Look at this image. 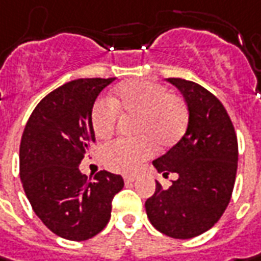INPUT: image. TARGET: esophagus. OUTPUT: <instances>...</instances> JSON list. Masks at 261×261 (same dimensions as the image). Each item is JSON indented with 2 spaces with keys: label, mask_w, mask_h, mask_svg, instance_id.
<instances>
[{
  "label": "esophagus",
  "mask_w": 261,
  "mask_h": 261,
  "mask_svg": "<svg viewBox=\"0 0 261 261\" xmlns=\"http://www.w3.org/2000/svg\"><path fill=\"white\" fill-rule=\"evenodd\" d=\"M137 180V176L136 175H125L124 176V182L125 184H133V182H136Z\"/></svg>",
  "instance_id": "1"
}]
</instances>
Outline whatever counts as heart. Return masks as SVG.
<instances>
[{
    "mask_svg": "<svg viewBox=\"0 0 261 261\" xmlns=\"http://www.w3.org/2000/svg\"><path fill=\"white\" fill-rule=\"evenodd\" d=\"M117 113L136 117L134 140H117L101 151L103 165L115 172H133L150 159L156 146L170 148L184 137L189 122L188 105L182 96L169 94L166 86L150 81H127L117 86L110 102L98 101L91 124L98 139H110L117 127Z\"/></svg>",
    "mask_w": 261,
    "mask_h": 261,
    "instance_id": "b5f03b06",
    "label": "heart"
}]
</instances>
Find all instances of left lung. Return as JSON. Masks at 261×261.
Returning a JSON list of instances; mask_svg holds the SVG:
<instances>
[{"mask_svg":"<svg viewBox=\"0 0 261 261\" xmlns=\"http://www.w3.org/2000/svg\"><path fill=\"white\" fill-rule=\"evenodd\" d=\"M167 82L184 95L189 122L179 143L153 162L159 173L176 179L169 188L156 180L146 212L162 234L188 240L212 228L228 206L237 175V136L215 95L180 77Z\"/></svg>","mask_w":261,"mask_h":261,"instance_id":"obj_1","label":"left lung"}]
</instances>
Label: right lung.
<instances>
[{
    "label": "right lung",
    "instance_id": "obj_1",
    "mask_svg": "<svg viewBox=\"0 0 261 261\" xmlns=\"http://www.w3.org/2000/svg\"><path fill=\"white\" fill-rule=\"evenodd\" d=\"M115 77L75 79L46 95L25 124L20 177L33 211L56 236L89 240L111 218V202L124 186L101 170L88 180L79 165L95 143L91 113L96 96Z\"/></svg>",
    "mask_w": 261,
    "mask_h": 261
}]
</instances>
